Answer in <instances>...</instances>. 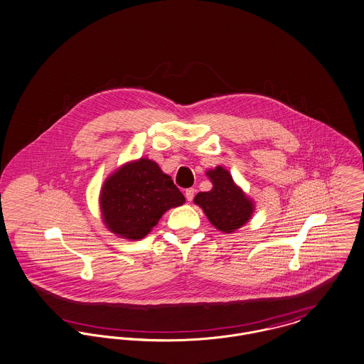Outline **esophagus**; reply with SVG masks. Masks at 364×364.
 <instances>
[{
  "instance_id": "34e87169",
  "label": "esophagus",
  "mask_w": 364,
  "mask_h": 364,
  "mask_svg": "<svg viewBox=\"0 0 364 364\" xmlns=\"http://www.w3.org/2000/svg\"><path fill=\"white\" fill-rule=\"evenodd\" d=\"M194 194H196V189H193V188H189V189H186V192H185L186 200H188V201H192V200L194 198Z\"/></svg>"
}]
</instances>
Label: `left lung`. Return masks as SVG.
Wrapping results in <instances>:
<instances>
[{
  "mask_svg": "<svg viewBox=\"0 0 364 364\" xmlns=\"http://www.w3.org/2000/svg\"><path fill=\"white\" fill-rule=\"evenodd\" d=\"M207 176L213 182V189L196 194L194 204L203 208L219 232L232 233L252 217L254 203L235 183L230 172L220 166L207 171Z\"/></svg>",
  "mask_w": 364,
  "mask_h": 364,
  "instance_id": "1",
  "label": "left lung"
}]
</instances>
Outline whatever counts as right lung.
I'll use <instances>...</instances> for the list:
<instances>
[{
	"label": "right lung",
	"instance_id": "obj_1",
	"mask_svg": "<svg viewBox=\"0 0 364 364\" xmlns=\"http://www.w3.org/2000/svg\"><path fill=\"white\" fill-rule=\"evenodd\" d=\"M185 203V196L159 164L139 159L124 164L103 183L99 204L106 228L128 240H141L166 211Z\"/></svg>",
	"mask_w": 364,
	"mask_h": 364
}]
</instances>
